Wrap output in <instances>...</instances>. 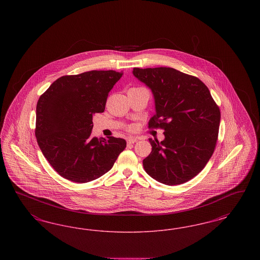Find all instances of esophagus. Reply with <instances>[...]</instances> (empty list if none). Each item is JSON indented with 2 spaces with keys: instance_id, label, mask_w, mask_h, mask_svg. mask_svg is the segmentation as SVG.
<instances>
[{
  "instance_id": "esophagus-1",
  "label": "esophagus",
  "mask_w": 260,
  "mask_h": 260,
  "mask_svg": "<svg viewBox=\"0 0 260 260\" xmlns=\"http://www.w3.org/2000/svg\"><path fill=\"white\" fill-rule=\"evenodd\" d=\"M138 139L136 137H128L127 138V143H136Z\"/></svg>"
}]
</instances>
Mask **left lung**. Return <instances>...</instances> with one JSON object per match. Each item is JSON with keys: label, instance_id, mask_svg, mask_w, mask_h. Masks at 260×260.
I'll list each match as a JSON object with an SVG mask.
<instances>
[{"label": "left lung", "instance_id": "1", "mask_svg": "<svg viewBox=\"0 0 260 260\" xmlns=\"http://www.w3.org/2000/svg\"><path fill=\"white\" fill-rule=\"evenodd\" d=\"M133 74L148 87L156 114L149 127L165 129V139L149 138L152 151L143 160L145 172L166 185L196 176L214 151L220 111L208 87L198 78L170 67L134 68Z\"/></svg>", "mask_w": 260, "mask_h": 260}]
</instances>
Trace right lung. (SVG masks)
Instances as JSON below:
<instances>
[{
	"label": "right lung",
	"mask_w": 260,
	"mask_h": 260,
	"mask_svg": "<svg viewBox=\"0 0 260 260\" xmlns=\"http://www.w3.org/2000/svg\"><path fill=\"white\" fill-rule=\"evenodd\" d=\"M122 76L113 70L63 76L38 100V144L62 177L78 183L98 179L125 148L123 138L90 136L93 115L104 112L108 93Z\"/></svg>",
	"instance_id": "right-lung-1"
}]
</instances>
